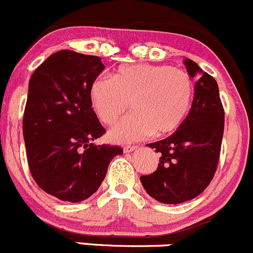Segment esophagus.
<instances>
[{
  "label": "esophagus",
  "instance_id": "1",
  "mask_svg": "<svg viewBox=\"0 0 253 253\" xmlns=\"http://www.w3.org/2000/svg\"><path fill=\"white\" fill-rule=\"evenodd\" d=\"M136 149H137L136 146H125L124 147L125 153H129V152H133V151H136Z\"/></svg>",
  "mask_w": 253,
  "mask_h": 253
}]
</instances>
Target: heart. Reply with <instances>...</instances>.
<instances>
[{
	"label": "heart",
	"mask_w": 253,
	"mask_h": 253,
	"mask_svg": "<svg viewBox=\"0 0 253 253\" xmlns=\"http://www.w3.org/2000/svg\"><path fill=\"white\" fill-rule=\"evenodd\" d=\"M89 97L107 126L131 107L132 114L110 131V138L134 142L149 134L167 136L183 124L194 97V82L188 72L169 65H122L110 78H95Z\"/></svg>",
	"instance_id": "heart-1"
}]
</instances>
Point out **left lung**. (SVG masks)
<instances>
[{"label": "left lung", "mask_w": 253, "mask_h": 253, "mask_svg": "<svg viewBox=\"0 0 253 253\" xmlns=\"http://www.w3.org/2000/svg\"><path fill=\"white\" fill-rule=\"evenodd\" d=\"M184 64L197 78L192 109L171 136L147 144L161 157L157 170L141 176L146 192L164 204H180L204 192L216 171L224 134L216 80L190 59Z\"/></svg>", "instance_id": "1"}]
</instances>
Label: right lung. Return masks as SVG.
I'll return each mask as SVG.
<instances>
[{
    "label": "right lung",
    "instance_id": "obj_1",
    "mask_svg": "<svg viewBox=\"0 0 253 253\" xmlns=\"http://www.w3.org/2000/svg\"><path fill=\"white\" fill-rule=\"evenodd\" d=\"M105 69L101 58L73 50L51 54L28 85L23 137L32 176L63 202L96 192L121 147L94 141L105 133L90 102V84Z\"/></svg>",
    "mask_w": 253,
    "mask_h": 253
}]
</instances>
